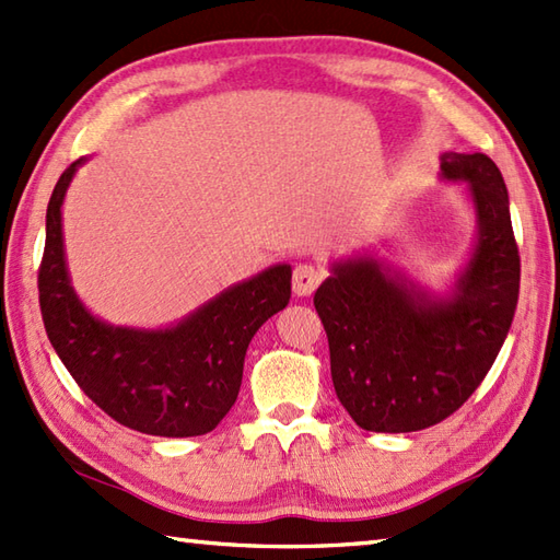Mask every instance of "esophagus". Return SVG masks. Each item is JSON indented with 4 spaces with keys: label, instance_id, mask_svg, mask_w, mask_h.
<instances>
[{
    "label": "esophagus",
    "instance_id": "obj_1",
    "mask_svg": "<svg viewBox=\"0 0 560 560\" xmlns=\"http://www.w3.org/2000/svg\"><path fill=\"white\" fill-rule=\"evenodd\" d=\"M325 279V271L315 265H299L293 269V293L311 295Z\"/></svg>",
    "mask_w": 560,
    "mask_h": 560
}]
</instances>
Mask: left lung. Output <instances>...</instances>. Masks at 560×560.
Returning a JSON list of instances; mask_svg holds the SVG:
<instances>
[{
  "label": "left lung",
  "instance_id": "obj_1",
  "mask_svg": "<svg viewBox=\"0 0 560 560\" xmlns=\"http://www.w3.org/2000/svg\"><path fill=\"white\" fill-rule=\"evenodd\" d=\"M445 180H464L479 237L450 299L389 277L377 259L337 261L315 293L331 383L365 431L411 433L455 413L491 371L513 325L520 253L503 175L483 153H443Z\"/></svg>",
  "mask_w": 560,
  "mask_h": 560
}]
</instances>
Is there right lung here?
<instances>
[{
	"instance_id": "right-lung-1",
	"label": "right lung",
	"mask_w": 560,
	"mask_h": 560,
	"mask_svg": "<svg viewBox=\"0 0 560 560\" xmlns=\"http://www.w3.org/2000/svg\"><path fill=\"white\" fill-rule=\"evenodd\" d=\"M79 159L59 175L45 217L38 299L47 339L96 407L132 431L205 435L237 399L255 331L289 305L291 267H269L223 291L168 329L113 327L93 317L69 283L62 201Z\"/></svg>"
}]
</instances>
